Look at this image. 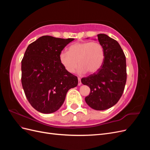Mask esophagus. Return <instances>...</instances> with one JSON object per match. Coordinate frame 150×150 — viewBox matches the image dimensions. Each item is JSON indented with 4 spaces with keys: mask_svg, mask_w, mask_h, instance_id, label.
Listing matches in <instances>:
<instances>
[{
    "mask_svg": "<svg viewBox=\"0 0 150 150\" xmlns=\"http://www.w3.org/2000/svg\"><path fill=\"white\" fill-rule=\"evenodd\" d=\"M81 85V78H78V86Z\"/></svg>",
    "mask_w": 150,
    "mask_h": 150,
    "instance_id": "obj_1",
    "label": "esophagus"
}]
</instances>
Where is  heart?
Listing matches in <instances>:
<instances>
[{
  "label": "heart",
  "instance_id": "1",
  "mask_svg": "<svg viewBox=\"0 0 150 150\" xmlns=\"http://www.w3.org/2000/svg\"><path fill=\"white\" fill-rule=\"evenodd\" d=\"M104 57L103 45L97 41L74 43L68 52L62 51L59 56L61 64L69 73H73L79 64V74L96 73L102 67Z\"/></svg>",
  "mask_w": 150,
  "mask_h": 150
}]
</instances>
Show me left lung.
<instances>
[{
  "instance_id": "1",
  "label": "left lung",
  "mask_w": 150,
  "mask_h": 150,
  "mask_svg": "<svg viewBox=\"0 0 150 150\" xmlns=\"http://www.w3.org/2000/svg\"><path fill=\"white\" fill-rule=\"evenodd\" d=\"M98 39L105 52L101 69L86 78L81 83L90 88L89 95L85 98L88 106L95 110H105L118 102L123 93L126 82V57L116 40L104 34Z\"/></svg>"
}]
</instances>
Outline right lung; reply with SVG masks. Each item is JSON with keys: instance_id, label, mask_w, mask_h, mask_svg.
<instances>
[{"instance_id": "obj_1", "label": "right lung", "mask_w": 150, "mask_h": 150, "mask_svg": "<svg viewBox=\"0 0 150 150\" xmlns=\"http://www.w3.org/2000/svg\"><path fill=\"white\" fill-rule=\"evenodd\" d=\"M73 40L44 35L26 49L21 62L22 85L30 105L40 112L57 111L68 90L78 84L77 76L68 72L59 58Z\"/></svg>"}]
</instances>
